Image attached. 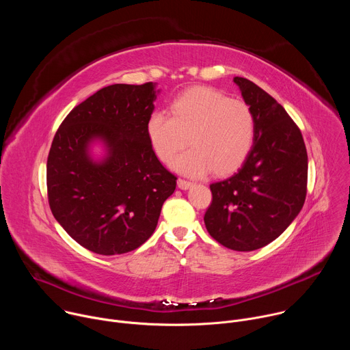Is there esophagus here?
<instances>
[{
	"label": "esophagus",
	"instance_id": "1",
	"mask_svg": "<svg viewBox=\"0 0 350 350\" xmlns=\"http://www.w3.org/2000/svg\"><path fill=\"white\" fill-rule=\"evenodd\" d=\"M177 185H178L180 189H188V188H191V187L193 185V183L187 181V180H183V178H178V180H177Z\"/></svg>",
	"mask_w": 350,
	"mask_h": 350
}]
</instances>
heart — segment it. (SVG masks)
<instances>
[{
	"instance_id": "obj_1",
	"label": "heart",
	"mask_w": 350,
	"mask_h": 350,
	"mask_svg": "<svg viewBox=\"0 0 350 350\" xmlns=\"http://www.w3.org/2000/svg\"><path fill=\"white\" fill-rule=\"evenodd\" d=\"M172 116L154 112L146 120V135L157 157L169 163L187 145V152L172 167L199 177L212 169L228 174L247 157L255 137V118L245 103L230 99L212 87H193L170 105Z\"/></svg>"
}]
</instances>
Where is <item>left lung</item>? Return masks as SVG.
<instances>
[{
    "label": "left lung",
    "mask_w": 350,
    "mask_h": 350,
    "mask_svg": "<svg viewBox=\"0 0 350 350\" xmlns=\"http://www.w3.org/2000/svg\"><path fill=\"white\" fill-rule=\"evenodd\" d=\"M234 83L255 118L254 145L231 177L211 184L204 220L217 242L251 252L278 238L302 211L308 152L301 130L271 95L243 77Z\"/></svg>",
    "instance_id": "left-lung-1"
}]
</instances>
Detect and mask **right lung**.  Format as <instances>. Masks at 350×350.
<instances>
[{
    "mask_svg": "<svg viewBox=\"0 0 350 350\" xmlns=\"http://www.w3.org/2000/svg\"><path fill=\"white\" fill-rule=\"evenodd\" d=\"M157 85L113 84L96 91L66 116L49 149V208L94 254L122 255L142 245L176 189L177 177L158 161L145 130L161 92Z\"/></svg>",
    "mask_w": 350,
    "mask_h": 350,
    "instance_id": "1",
    "label": "right lung"
}]
</instances>
